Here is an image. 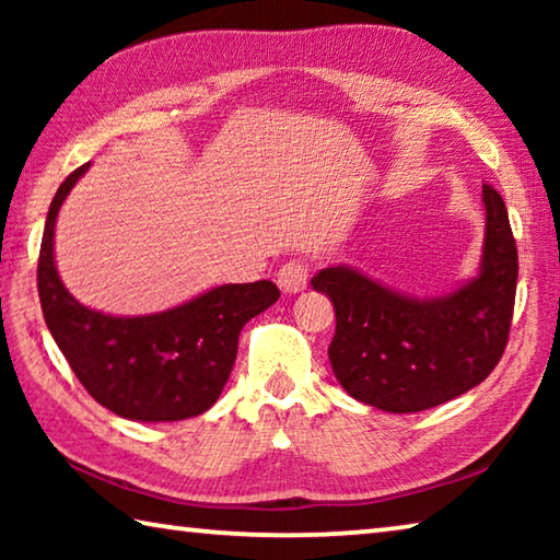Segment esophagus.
Wrapping results in <instances>:
<instances>
[{
	"label": "esophagus",
	"mask_w": 560,
	"mask_h": 560,
	"mask_svg": "<svg viewBox=\"0 0 560 560\" xmlns=\"http://www.w3.org/2000/svg\"><path fill=\"white\" fill-rule=\"evenodd\" d=\"M277 281H279L281 291L299 293L306 289V283H308V267L301 259H291L279 269Z\"/></svg>",
	"instance_id": "1"
}]
</instances>
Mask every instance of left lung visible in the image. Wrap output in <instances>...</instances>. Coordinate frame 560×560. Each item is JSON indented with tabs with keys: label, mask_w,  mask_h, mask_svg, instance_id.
<instances>
[{
	"label": "left lung",
	"mask_w": 560,
	"mask_h": 560,
	"mask_svg": "<svg viewBox=\"0 0 560 560\" xmlns=\"http://www.w3.org/2000/svg\"><path fill=\"white\" fill-rule=\"evenodd\" d=\"M479 273L447 296L412 299L350 267L320 269L311 287L336 308L330 368L355 400L420 412L487 381L504 355L514 316L518 254L506 205L491 185Z\"/></svg>",
	"instance_id": "1"
}]
</instances>
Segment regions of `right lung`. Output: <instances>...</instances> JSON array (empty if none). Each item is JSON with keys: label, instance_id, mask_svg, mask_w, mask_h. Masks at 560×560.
<instances>
[{"label": "right lung", "instance_id": "right-lung-1", "mask_svg": "<svg viewBox=\"0 0 560 560\" xmlns=\"http://www.w3.org/2000/svg\"><path fill=\"white\" fill-rule=\"evenodd\" d=\"M91 163L63 179L39 252L44 320L93 400L126 420L175 422L202 415L230 381L246 320L281 296L277 283H224L170 311L108 316L75 301L54 264L56 214Z\"/></svg>", "mask_w": 560, "mask_h": 560}]
</instances>
